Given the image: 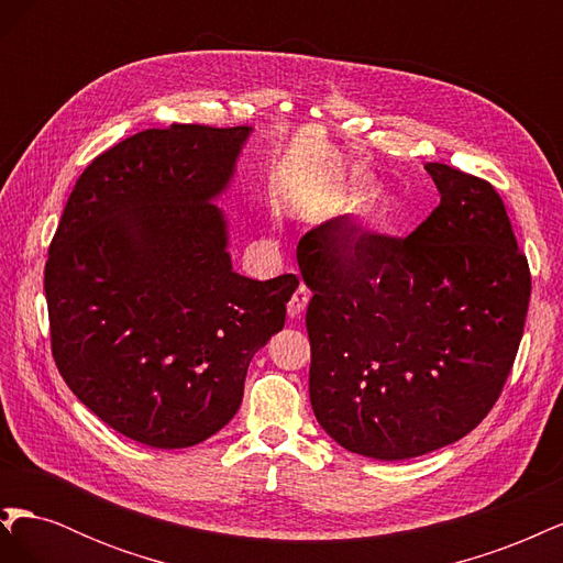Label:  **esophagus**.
Listing matches in <instances>:
<instances>
[{"instance_id": "esophagus-1", "label": "esophagus", "mask_w": 563, "mask_h": 563, "mask_svg": "<svg viewBox=\"0 0 563 563\" xmlns=\"http://www.w3.org/2000/svg\"><path fill=\"white\" fill-rule=\"evenodd\" d=\"M308 302H310V288L305 286V284H300L296 288V294L291 296V300H288V317H291V319L302 317L305 308H308Z\"/></svg>"}]
</instances>
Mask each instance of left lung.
<instances>
[{
    "label": "left lung",
    "mask_w": 563,
    "mask_h": 563,
    "mask_svg": "<svg viewBox=\"0 0 563 563\" xmlns=\"http://www.w3.org/2000/svg\"><path fill=\"white\" fill-rule=\"evenodd\" d=\"M439 207L406 240L312 228V411L340 446L406 460L479 424L515 364L531 272L493 185L424 164Z\"/></svg>",
    "instance_id": "1"
}]
</instances>
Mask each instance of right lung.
<instances>
[{"label":"right lung","instance_id":"1","mask_svg":"<svg viewBox=\"0 0 563 563\" xmlns=\"http://www.w3.org/2000/svg\"><path fill=\"white\" fill-rule=\"evenodd\" d=\"M251 126L172 124L96 157L65 203L44 291L75 397L139 444L187 449L240 411L246 371L284 329L296 275L232 269L230 190Z\"/></svg>","mask_w":563,"mask_h":563}]
</instances>
